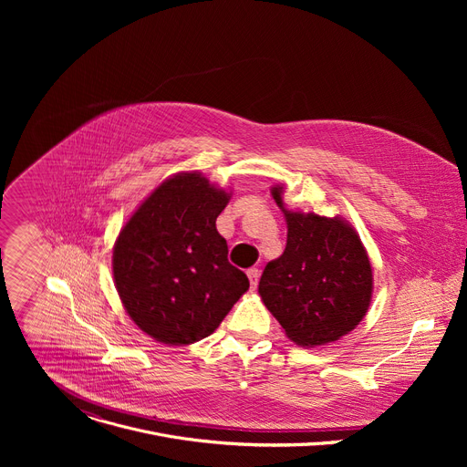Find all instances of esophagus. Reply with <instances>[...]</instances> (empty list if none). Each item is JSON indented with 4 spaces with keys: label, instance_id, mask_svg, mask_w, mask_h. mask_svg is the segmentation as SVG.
<instances>
[{
    "label": "esophagus",
    "instance_id": "esophagus-1",
    "mask_svg": "<svg viewBox=\"0 0 467 467\" xmlns=\"http://www.w3.org/2000/svg\"><path fill=\"white\" fill-rule=\"evenodd\" d=\"M258 275H260V272H258V268H251V270H247V277H249V283H251V288H254L256 285H258Z\"/></svg>",
    "mask_w": 467,
    "mask_h": 467
}]
</instances>
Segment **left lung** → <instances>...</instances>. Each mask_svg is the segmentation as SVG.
Returning <instances> with one entry per match:
<instances>
[{
    "mask_svg": "<svg viewBox=\"0 0 467 467\" xmlns=\"http://www.w3.org/2000/svg\"><path fill=\"white\" fill-rule=\"evenodd\" d=\"M272 195L286 216L288 240L264 268L258 294L297 346L337 342L362 321L371 301L366 249L344 220L286 211L279 186Z\"/></svg>",
    "mask_w": 467,
    "mask_h": 467,
    "instance_id": "8db88e82",
    "label": "left lung"
}]
</instances>
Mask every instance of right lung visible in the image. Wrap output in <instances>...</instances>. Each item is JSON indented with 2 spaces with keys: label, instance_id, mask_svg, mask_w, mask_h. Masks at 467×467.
<instances>
[{
  "label": "right lung",
  "instance_id": "add662e5",
  "mask_svg": "<svg viewBox=\"0 0 467 467\" xmlns=\"http://www.w3.org/2000/svg\"><path fill=\"white\" fill-rule=\"evenodd\" d=\"M229 197L197 171L173 175L116 240L112 272L119 299L157 342L186 346L211 337L249 288L216 229Z\"/></svg>",
  "mask_w": 467,
  "mask_h": 467
}]
</instances>
